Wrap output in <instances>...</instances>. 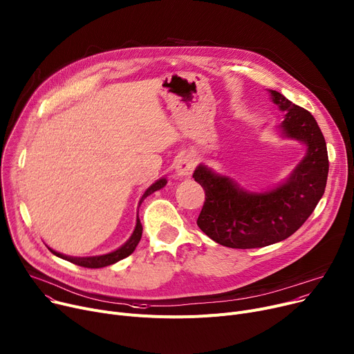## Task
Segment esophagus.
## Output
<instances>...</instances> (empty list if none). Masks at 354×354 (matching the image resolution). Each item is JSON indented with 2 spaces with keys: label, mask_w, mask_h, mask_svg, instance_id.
Listing matches in <instances>:
<instances>
[{
  "label": "esophagus",
  "mask_w": 354,
  "mask_h": 354,
  "mask_svg": "<svg viewBox=\"0 0 354 354\" xmlns=\"http://www.w3.org/2000/svg\"><path fill=\"white\" fill-rule=\"evenodd\" d=\"M194 168H195V159L191 155H186V156L179 158L176 160V163H175V172L180 178L189 176L194 172Z\"/></svg>",
  "instance_id": "34e87169"
}]
</instances>
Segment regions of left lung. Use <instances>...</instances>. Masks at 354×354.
I'll list each match as a JSON object with an SVG mask.
<instances>
[{"label": "left lung", "instance_id": "left-lung-1", "mask_svg": "<svg viewBox=\"0 0 354 354\" xmlns=\"http://www.w3.org/2000/svg\"><path fill=\"white\" fill-rule=\"evenodd\" d=\"M268 91L272 102L285 112L277 127L280 138L299 140L306 153L283 182L262 192L248 191L203 163L196 167L194 178L206 196L198 226L226 248H263L288 239L308 221L324 194L328 158L316 120L280 92Z\"/></svg>", "mask_w": 354, "mask_h": 354}]
</instances>
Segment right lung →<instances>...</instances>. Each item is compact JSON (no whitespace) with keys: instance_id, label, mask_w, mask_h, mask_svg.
Masks as SVG:
<instances>
[{"instance_id":"right-lung-1","label":"right lung","mask_w":354,"mask_h":354,"mask_svg":"<svg viewBox=\"0 0 354 354\" xmlns=\"http://www.w3.org/2000/svg\"><path fill=\"white\" fill-rule=\"evenodd\" d=\"M167 178H160L158 179L155 183H152L148 189L145 191V194L142 195V198H140L139 201V206L140 203L144 202V199L147 196H149L151 194L162 189V187L167 185ZM140 236H142V225H140V221H139V216H136V225H135V229L131 234V238L118 249L109 252V253H105V254H98V256H85V257H77V256H68V254H62L51 248H48L55 256L64 259V261H68L74 265H78V266H82V268H91V269H100V268H105V266H109V265H113L116 262L122 261V259L128 257L133 250L135 248L138 246L139 241H140Z\"/></svg>"}]
</instances>
